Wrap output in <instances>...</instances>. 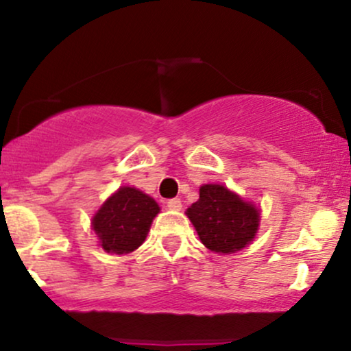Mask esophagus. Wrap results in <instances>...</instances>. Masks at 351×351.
<instances>
[{
  "mask_svg": "<svg viewBox=\"0 0 351 351\" xmlns=\"http://www.w3.org/2000/svg\"><path fill=\"white\" fill-rule=\"evenodd\" d=\"M167 208L171 209V211H180V209L183 208V204H181L180 198H173L167 201Z\"/></svg>",
  "mask_w": 351,
  "mask_h": 351,
  "instance_id": "34e87169",
  "label": "esophagus"
}]
</instances>
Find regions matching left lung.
Masks as SVG:
<instances>
[{
	"mask_svg": "<svg viewBox=\"0 0 351 351\" xmlns=\"http://www.w3.org/2000/svg\"><path fill=\"white\" fill-rule=\"evenodd\" d=\"M186 216L209 251L232 254L245 247L259 229V209L223 184H203Z\"/></svg>",
	"mask_w": 351,
	"mask_h": 351,
	"instance_id": "obj_1",
	"label": "left lung"
}]
</instances>
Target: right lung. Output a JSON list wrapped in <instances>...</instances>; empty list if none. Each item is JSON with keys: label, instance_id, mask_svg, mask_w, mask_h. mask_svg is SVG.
<instances>
[{"label": "right lung", "instance_id": "1", "mask_svg": "<svg viewBox=\"0 0 351 351\" xmlns=\"http://www.w3.org/2000/svg\"><path fill=\"white\" fill-rule=\"evenodd\" d=\"M158 213L155 199L136 188L122 186L92 217V229L104 251L128 254L143 244Z\"/></svg>", "mask_w": 351, "mask_h": 351}]
</instances>
